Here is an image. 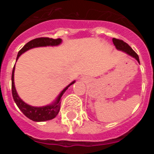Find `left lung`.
<instances>
[{
	"instance_id": "1",
	"label": "left lung",
	"mask_w": 154,
	"mask_h": 154,
	"mask_svg": "<svg viewBox=\"0 0 154 154\" xmlns=\"http://www.w3.org/2000/svg\"><path fill=\"white\" fill-rule=\"evenodd\" d=\"M112 42H113L114 45L116 46V48L118 50L124 51V52L126 53L127 55L133 57V58H136V59L137 60V62L140 63V59H139L138 55H137V53L133 51V49H132V48L130 47L127 43L123 42V40H119V39H116V38H112Z\"/></svg>"
}]
</instances>
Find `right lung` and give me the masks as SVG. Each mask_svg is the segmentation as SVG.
Segmentation results:
<instances>
[{
    "label": "right lung",
    "instance_id": "right-lung-1",
    "mask_svg": "<svg viewBox=\"0 0 154 154\" xmlns=\"http://www.w3.org/2000/svg\"><path fill=\"white\" fill-rule=\"evenodd\" d=\"M61 43H62V39L61 38L53 39L50 38H46V37H42V38H38L33 39V40L28 42L18 51V54H17V60L21 54H23V53L25 52L28 50L31 49V48L37 47H44V46H56L58 45H60ZM14 69L15 68L14 66L11 75L12 96H13L14 100L15 102L16 105L17 106L19 109L21 110V112L24 113V115L25 116H27L28 119L35 121V122H43V121H47L54 119L58 115V112L60 110L61 98H62V95H63L65 91L67 90L68 88L71 85H72L73 83H75V81H73L72 82H71L68 86L65 87V89L62 91V92L59 94V96L57 98L56 101L54 103H52V104L42 107L31 106L28 105L27 103H24V101H22L21 98L19 97L18 95H17V91L15 89V86H14Z\"/></svg>",
    "mask_w": 154,
    "mask_h": 154
}]
</instances>
